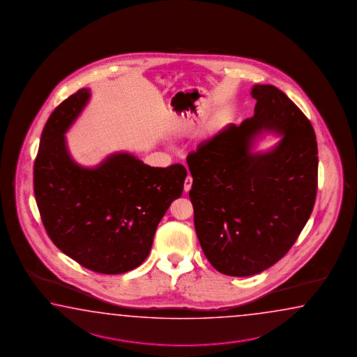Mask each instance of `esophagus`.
Returning a JSON list of instances; mask_svg holds the SVG:
<instances>
[{"mask_svg":"<svg viewBox=\"0 0 357 357\" xmlns=\"http://www.w3.org/2000/svg\"><path fill=\"white\" fill-rule=\"evenodd\" d=\"M191 185H192V177H191V176H188V177L185 178V183H183V190H185L186 192H189L190 189H191Z\"/></svg>","mask_w":357,"mask_h":357,"instance_id":"34e87169","label":"esophagus"}]
</instances>
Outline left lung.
Segmentation results:
<instances>
[{
  "label": "left lung",
  "mask_w": 357,
  "mask_h": 357,
  "mask_svg": "<svg viewBox=\"0 0 357 357\" xmlns=\"http://www.w3.org/2000/svg\"><path fill=\"white\" fill-rule=\"evenodd\" d=\"M255 114L202 142L186 162L196 234L219 273L251 276L287 255L310 217L318 186V147L301 109L273 84H255ZM262 131L282 135L253 154Z\"/></svg>",
  "instance_id": "8db88e82"
}]
</instances>
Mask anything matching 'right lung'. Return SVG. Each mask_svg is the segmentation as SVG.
Returning a JSON list of instances; mask_svg holds the SVG:
<instances>
[{
  "instance_id": "right-lung-1",
  "label": "right lung",
  "mask_w": 357,
  "mask_h": 357,
  "mask_svg": "<svg viewBox=\"0 0 357 357\" xmlns=\"http://www.w3.org/2000/svg\"><path fill=\"white\" fill-rule=\"evenodd\" d=\"M90 95L81 89L52 112L34 163V195L45 231L64 255L95 273L116 275L147 259L188 172L180 163L151 167L124 152L96 167L73 161L64 134Z\"/></svg>"
}]
</instances>
